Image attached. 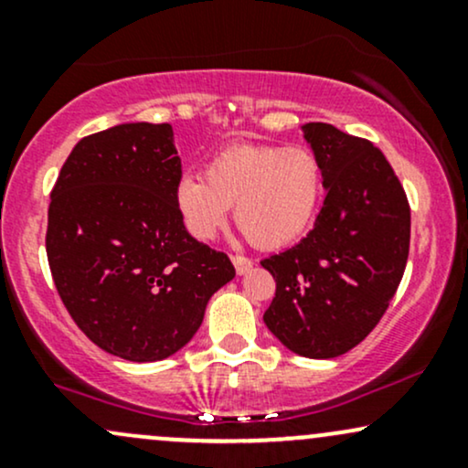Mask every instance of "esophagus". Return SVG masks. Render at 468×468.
<instances>
[{
    "label": "esophagus",
    "instance_id": "esophagus-1",
    "mask_svg": "<svg viewBox=\"0 0 468 468\" xmlns=\"http://www.w3.org/2000/svg\"><path fill=\"white\" fill-rule=\"evenodd\" d=\"M233 266H235V271H238V275H246V272H249L252 268V261L249 260V257L235 255L233 257Z\"/></svg>",
    "mask_w": 468,
    "mask_h": 468
}]
</instances>
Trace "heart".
<instances>
[{"label":"heart","mask_w":468,"mask_h":468,"mask_svg":"<svg viewBox=\"0 0 468 468\" xmlns=\"http://www.w3.org/2000/svg\"><path fill=\"white\" fill-rule=\"evenodd\" d=\"M204 176H180L174 189L182 224L197 241L216 238L235 204V222L257 249H283L310 229L324 196V169L303 144H230Z\"/></svg>","instance_id":"obj_1"}]
</instances>
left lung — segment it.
Masks as SVG:
<instances>
[{
  "instance_id": "obj_1",
  "label": "left lung",
  "mask_w": 468,
  "mask_h": 468,
  "mask_svg": "<svg viewBox=\"0 0 468 468\" xmlns=\"http://www.w3.org/2000/svg\"><path fill=\"white\" fill-rule=\"evenodd\" d=\"M302 132L324 169L325 200L302 241L261 261L277 282L264 324L299 356L335 358L388 310L410 255L411 213L372 143L327 122Z\"/></svg>"
}]
</instances>
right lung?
Segmentation results:
<instances>
[{
	"label": "right lung",
	"instance_id": "right-lung-1",
	"mask_svg": "<svg viewBox=\"0 0 468 468\" xmlns=\"http://www.w3.org/2000/svg\"><path fill=\"white\" fill-rule=\"evenodd\" d=\"M182 160L169 122H125L83 138L48 208L46 250L68 313L101 350L133 363L171 356L235 277L176 208Z\"/></svg>",
	"mask_w": 468,
	"mask_h": 468
}]
</instances>
